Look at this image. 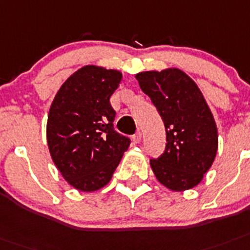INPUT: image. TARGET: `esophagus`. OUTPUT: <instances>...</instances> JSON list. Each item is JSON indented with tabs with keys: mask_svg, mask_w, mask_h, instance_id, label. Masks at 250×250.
<instances>
[{
	"mask_svg": "<svg viewBox=\"0 0 250 250\" xmlns=\"http://www.w3.org/2000/svg\"><path fill=\"white\" fill-rule=\"evenodd\" d=\"M132 140H133V142H135V144H140V142H141V140H142V133L140 131H137L135 133V135L132 136Z\"/></svg>",
	"mask_w": 250,
	"mask_h": 250,
	"instance_id": "esophagus-1",
	"label": "esophagus"
}]
</instances>
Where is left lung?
Segmentation results:
<instances>
[{
    "label": "left lung",
    "instance_id": "left-lung-1",
    "mask_svg": "<svg viewBox=\"0 0 250 250\" xmlns=\"http://www.w3.org/2000/svg\"><path fill=\"white\" fill-rule=\"evenodd\" d=\"M136 79L167 132L164 152L150 159L155 177L171 190L190 189L202 180L217 152L212 113L196 83L178 68L140 72Z\"/></svg>",
    "mask_w": 250,
    "mask_h": 250
}]
</instances>
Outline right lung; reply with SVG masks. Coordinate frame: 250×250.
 I'll return each instance as SVG.
<instances>
[{
    "instance_id": "obj_1",
    "label": "right lung",
    "mask_w": 250,
    "mask_h": 250,
    "mask_svg": "<svg viewBox=\"0 0 250 250\" xmlns=\"http://www.w3.org/2000/svg\"><path fill=\"white\" fill-rule=\"evenodd\" d=\"M122 73L85 66L61 86L48 114L50 156L76 189L93 192L108 184L131 140L114 129L110 105Z\"/></svg>"
}]
</instances>
